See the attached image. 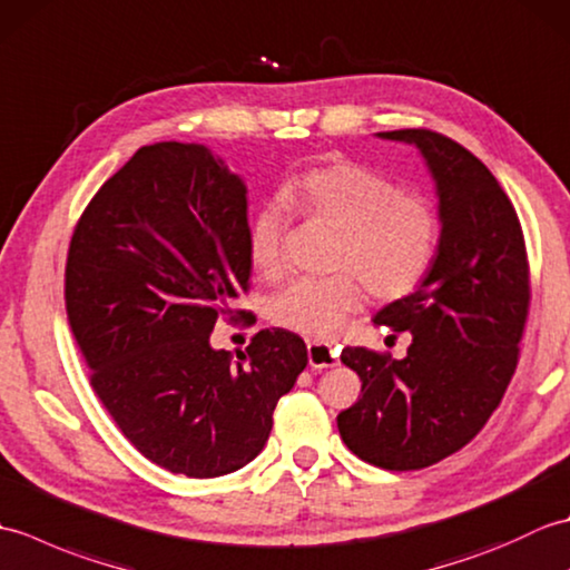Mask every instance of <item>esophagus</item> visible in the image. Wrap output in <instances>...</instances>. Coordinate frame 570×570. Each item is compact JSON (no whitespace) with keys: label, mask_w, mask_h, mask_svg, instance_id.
Listing matches in <instances>:
<instances>
[{"label":"esophagus","mask_w":570,"mask_h":570,"mask_svg":"<svg viewBox=\"0 0 570 570\" xmlns=\"http://www.w3.org/2000/svg\"><path fill=\"white\" fill-rule=\"evenodd\" d=\"M308 365L313 370H325L337 365V350L323 341H308Z\"/></svg>","instance_id":"34e87169"}]
</instances>
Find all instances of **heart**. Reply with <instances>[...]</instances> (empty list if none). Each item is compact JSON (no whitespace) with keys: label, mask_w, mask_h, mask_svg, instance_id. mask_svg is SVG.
Here are the masks:
<instances>
[{"label":"heart","mask_w":570,"mask_h":570,"mask_svg":"<svg viewBox=\"0 0 570 570\" xmlns=\"http://www.w3.org/2000/svg\"><path fill=\"white\" fill-rule=\"evenodd\" d=\"M288 210L337 229L325 278H296L274 294L266 316L282 328L331 337L362 304V288L380 301L409 296L423 282L439 245V213L416 190L353 161L311 168L282 188ZM286 213L266 203L249 225V262L262 276L284 269Z\"/></svg>","instance_id":"heart-1"}]
</instances>
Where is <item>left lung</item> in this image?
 Segmentation results:
<instances>
[{
	"label": "left lung",
	"instance_id": "obj_1",
	"mask_svg": "<svg viewBox=\"0 0 570 570\" xmlns=\"http://www.w3.org/2000/svg\"><path fill=\"white\" fill-rule=\"evenodd\" d=\"M416 147L439 196L441 237L414 294L374 323L411 333L404 360L345 347L362 394L337 414L357 458L384 470L429 468L470 443L517 370L529 313V264L512 200L478 156L431 129L380 131Z\"/></svg>",
	"mask_w": 570,
	"mask_h": 570
}]
</instances>
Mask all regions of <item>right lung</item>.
I'll use <instances>...</instances> for the list:
<instances>
[{"label": "right lung", "instance_id": "obj_1", "mask_svg": "<svg viewBox=\"0 0 570 570\" xmlns=\"http://www.w3.org/2000/svg\"><path fill=\"white\" fill-rule=\"evenodd\" d=\"M247 237L245 180L203 144L159 141L105 180L70 239L66 311L92 390L129 443L178 475L257 458L308 365L284 328L259 331L237 360L210 345L249 288Z\"/></svg>", "mask_w": 570, "mask_h": 570}]
</instances>
